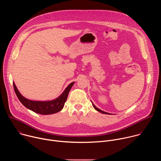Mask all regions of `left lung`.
I'll return each mask as SVG.
<instances>
[{
    "instance_id": "obj_1",
    "label": "left lung",
    "mask_w": 161,
    "mask_h": 161,
    "mask_svg": "<svg viewBox=\"0 0 161 161\" xmlns=\"http://www.w3.org/2000/svg\"><path fill=\"white\" fill-rule=\"evenodd\" d=\"M92 105H93V107L95 108V109H96L97 111H99V112H100V113H104V114H110L109 113H106V112H105V111H102V110H101V109H99V108H97L93 103H92Z\"/></svg>"
}]
</instances>
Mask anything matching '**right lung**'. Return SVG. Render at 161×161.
<instances>
[{
	"label": "right lung",
	"instance_id": "obj_1",
	"mask_svg": "<svg viewBox=\"0 0 161 161\" xmlns=\"http://www.w3.org/2000/svg\"><path fill=\"white\" fill-rule=\"evenodd\" d=\"M75 82L71 83L64 90L62 94L57 98L52 101H33L30 100L23 96L18 91L14 83H13V87L16 96L18 97L21 104L27 108L32 110V111L41 114H50L56 113L62 109L64 104L67 100L69 92L74 85Z\"/></svg>",
	"mask_w": 161,
	"mask_h": 161
}]
</instances>
